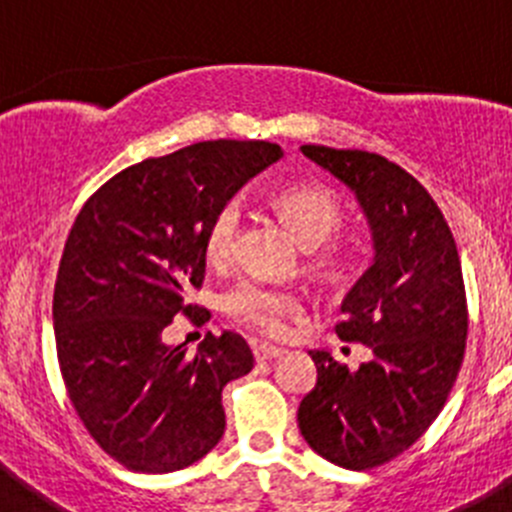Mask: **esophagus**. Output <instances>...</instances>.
<instances>
[{
  "label": "esophagus",
  "instance_id": "34e87169",
  "mask_svg": "<svg viewBox=\"0 0 512 512\" xmlns=\"http://www.w3.org/2000/svg\"><path fill=\"white\" fill-rule=\"evenodd\" d=\"M253 356H256V361L279 359V356H284V348L269 346V343H259V346H253Z\"/></svg>",
  "mask_w": 512,
  "mask_h": 512
}]
</instances>
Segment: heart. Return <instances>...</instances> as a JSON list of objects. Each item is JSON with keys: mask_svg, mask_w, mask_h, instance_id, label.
I'll return each mask as SVG.
<instances>
[{"mask_svg": "<svg viewBox=\"0 0 512 512\" xmlns=\"http://www.w3.org/2000/svg\"><path fill=\"white\" fill-rule=\"evenodd\" d=\"M277 207L305 246L315 248L325 243L341 228L343 212L330 192L318 187H289L277 197ZM241 202L230 200L212 215L205 233V253L212 264H225L233 256L241 230ZM341 261L333 253L320 256L323 271H336ZM223 310L230 318L261 336H279L284 320L302 312V300L295 289L274 287L259 279H243L223 295Z\"/></svg>", "mask_w": 512, "mask_h": 512, "instance_id": "obj_1", "label": "heart"}]
</instances>
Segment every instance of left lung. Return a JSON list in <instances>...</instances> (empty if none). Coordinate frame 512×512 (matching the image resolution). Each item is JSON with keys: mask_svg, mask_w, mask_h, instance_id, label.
<instances>
[{"mask_svg": "<svg viewBox=\"0 0 512 512\" xmlns=\"http://www.w3.org/2000/svg\"><path fill=\"white\" fill-rule=\"evenodd\" d=\"M356 194L374 259L343 300L338 338L369 346L359 369L310 351L318 382L297 423L310 449L343 469L382 467L446 405L467 348V295L454 235L408 171L369 151L302 146Z\"/></svg>", "mask_w": 512, "mask_h": 512, "instance_id": "1", "label": "left lung"}]
</instances>
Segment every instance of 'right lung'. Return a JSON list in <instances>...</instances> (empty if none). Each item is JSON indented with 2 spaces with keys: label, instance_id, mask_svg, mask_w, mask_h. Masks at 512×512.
<instances>
[{
  "label": "right lung",
  "instance_id": "1",
  "mask_svg": "<svg viewBox=\"0 0 512 512\" xmlns=\"http://www.w3.org/2000/svg\"><path fill=\"white\" fill-rule=\"evenodd\" d=\"M282 158L266 140H205L115 174L76 215L53 292L63 382L89 436L122 467L166 474L200 461L225 431L223 387L253 369L238 333L197 354L164 330L205 279V233L253 176Z\"/></svg>",
  "mask_w": 512,
  "mask_h": 512
}]
</instances>
